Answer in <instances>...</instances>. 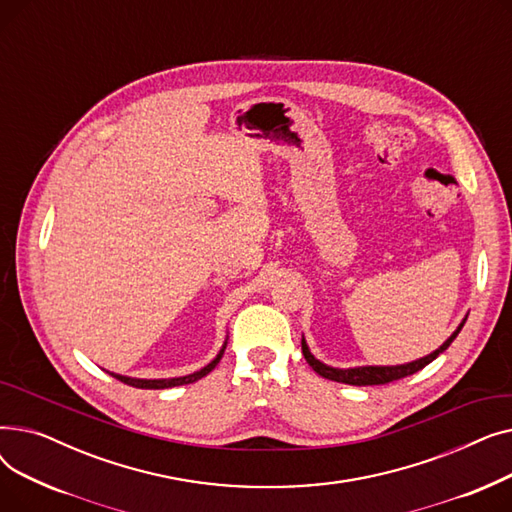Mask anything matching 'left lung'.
Returning <instances> with one entry per match:
<instances>
[{
    "label": "left lung",
    "instance_id": "left-lung-1",
    "mask_svg": "<svg viewBox=\"0 0 512 512\" xmlns=\"http://www.w3.org/2000/svg\"><path fill=\"white\" fill-rule=\"evenodd\" d=\"M467 315L463 317L459 328H456L436 348L434 353H429V355H425L421 359H415L411 363H402V365H359V367H348V369L332 367V365H326V363H321L319 359H315V355L311 353V348H309L305 336L301 340V346H303V355H305L307 363L313 367L315 373L321 375V378L332 380V382H340V384H348V386H378V384H388V382H394V380H400V378H407V375H413L419 369H423L425 365L432 363L438 355H442L446 351V348L452 344V340L459 336V332L463 330L465 321H467Z\"/></svg>",
    "mask_w": 512,
    "mask_h": 512
}]
</instances>
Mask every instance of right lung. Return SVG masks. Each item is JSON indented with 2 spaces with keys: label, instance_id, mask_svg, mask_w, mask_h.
I'll return each mask as SVG.
<instances>
[{
  "label": "right lung",
  "instance_id": "right-lung-1",
  "mask_svg": "<svg viewBox=\"0 0 512 512\" xmlns=\"http://www.w3.org/2000/svg\"><path fill=\"white\" fill-rule=\"evenodd\" d=\"M226 344H228V336L220 348V353L215 355L205 367H201L199 371H193L188 375H180V378H159V380H145V378H130V375H122V373H114V371H107L110 375H114L116 380L128 384V386H134V388H143V390H164V388H174V386H184V384H193L201 378H205V375L220 363L224 351H226Z\"/></svg>",
  "mask_w": 512,
  "mask_h": 512
}]
</instances>
